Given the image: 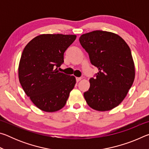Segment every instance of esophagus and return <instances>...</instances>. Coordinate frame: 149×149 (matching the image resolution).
<instances>
[{"label":"esophagus","instance_id":"esophagus-1","mask_svg":"<svg viewBox=\"0 0 149 149\" xmlns=\"http://www.w3.org/2000/svg\"><path fill=\"white\" fill-rule=\"evenodd\" d=\"M81 79V77H76V81L77 82H78V81H79Z\"/></svg>","mask_w":149,"mask_h":149}]
</instances>
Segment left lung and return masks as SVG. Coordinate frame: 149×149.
Instances as JSON below:
<instances>
[{"instance_id": "8db88e82", "label": "left lung", "mask_w": 149, "mask_h": 149, "mask_svg": "<svg viewBox=\"0 0 149 149\" xmlns=\"http://www.w3.org/2000/svg\"><path fill=\"white\" fill-rule=\"evenodd\" d=\"M91 63L99 69L84 93L87 104L98 111L116 107L125 99L135 79V65L129 46L114 33L97 30L79 37Z\"/></svg>"}]
</instances>
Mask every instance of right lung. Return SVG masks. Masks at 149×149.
I'll return each mask as SVG.
<instances>
[{
    "mask_svg": "<svg viewBox=\"0 0 149 149\" xmlns=\"http://www.w3.org/2000/svg\"><path fill=\"white\" fill-rule=\"evenodd\" d=\"M75 35L42 34L24 48L18 67L20 84L33 103L48 112L64 107L75 86V77L59 72L64 54Z\"/></svg>",
    "mask_w": 149,
    "mask_h": 149,
    "instance_id": "right-lung-1",
    "label": "right lung"
}]
</instances>
